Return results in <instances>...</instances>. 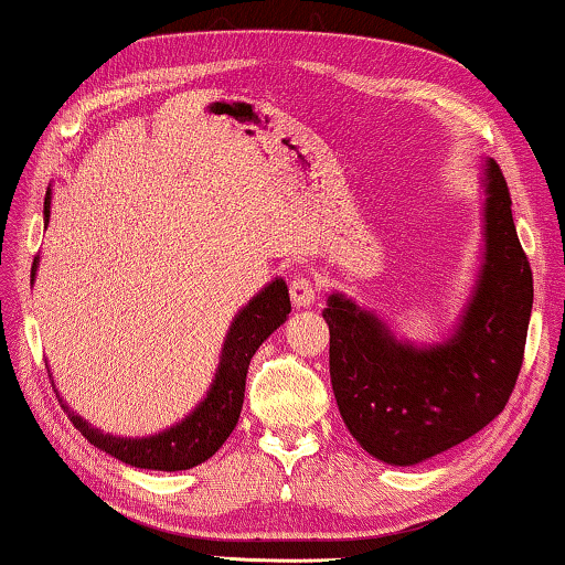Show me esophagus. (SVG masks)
<instances>
[{
  "label": "esophagus",
  "mask_w": 565,
  "mask_h": 565,
  "mask_svg": "<svg viewBox=\"0 0 565 565\" xmlns=\"http://www.w3.org/2000/svg\"><path fill=\"white\" fill-rule=\"evenodd\" d=\"M316 292H318V288H316V282L310 280V277H306V275L292 277V282H290L292 306H296V308H308L310 302L316 300Z\"/></svg>",
  "instance_id": "esophagus-1"
}]
</instances>
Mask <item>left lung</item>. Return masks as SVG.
Masks as SVG:
<instances>
[{
  "instance_id": "1",
  "label": "left lung",
  "mask_w": 565,
  "mask_h": 565,
  "mask_svg": "<svg viewBox=\"0 0 565 565\" xmlns=\"http://www.w3.org/2000/svg\"><path fill=\"white\" fill-rule=\"evenodd\" d=\"M484 249L459 321L444 341L397 339L374 310L331 292V384L343 423L366 454L415 466L459 446L504 411L525 354L533 273L494 160H484Z\"/></svg>"
}]
</instances>
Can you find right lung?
<instances>
[{
  "mask_svg": "<svg viewBox=\"0 0 565 565\" xmlns=\"http://www.w3.org/2000/svg\"><path fill=\"white\" fill-rule=\"evenodd\" d=\"M51 201L53 191L47 188L43 206L45 226L51 222ZM38 265L40 257H35V263H32V277L38 273ZM288 285H285L282 277H275L273 282H267L265 288L234 316V321L226 331L222 356H218L216 374L214 380H211L206 397H203L183 420H178L166 430L142 438L111 436V433L94 428L92 423L73 413L58 395L63 411L68 413L71 423L84 433L88 444L102 448V451L114 456V459H119L121 463L152 471L193 469V466L209 461L211 456L224 446V440L232 436L242 413L244 382H247L252 356H255V351L259 347H263V341L269 333L277 331L285 321H288Z\"/></svg>",
  "mask_w": 565,
  "mask_h": 565,
  "instance_id": "add662e5",
  "label": "right lung"
}]
</instances>
